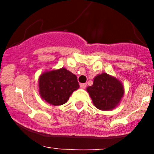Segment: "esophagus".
I'll list each match as a JSON object with an SVG mask.
<instances>
[{"instance_id":"34e87169","label":"esophagus","mask_w":154,"mask_h":154,"mask_svg":"<svg viewBox=\"0 0 154 154\" xmlns=\"http://www.w3.org/2000/svg\"><path fill=\"white\" fill-rule=\"evenodd\" d=\"M85 87H86V84L85 83L80 84V88H81V89H85Z\"/></svg>"}]
</instances>
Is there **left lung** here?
Masks as SVG:
<instances>
[{"label": "left lung", "mask_w": 154, "mask_h": 154, "mask_svg": "<svg viewBox=\"0 0 154 154\" xmlns=\"http://www.w3.org/2000/svg\"><path fill=\"white\" fill-rule=\"evenodd\" d=\"M94 106L101 110L112 109L120 101L124 90L120 82L106 73L94 79L93 85L87 88Z\"/></svg>", "instance_id": "left-lung-1"}]
</instances>
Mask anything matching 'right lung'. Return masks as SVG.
<instances>
[{
  "instance_id": "1",
  "label": "right lung",
  "mask_w": 154,
  "mask_h": 154,
  "mask_svg": "<svg viewBox=\"0 0 154 154\" xmlns=\"http://www.w3.org/2000/svg\"><path fill=\"white\" fill-rule=\"evenodd\" d=\"M79 88L77 77L65 69L43 73L39 78V92L42 98L53 106H60Z\"/></svg>"
}]
</instances>
